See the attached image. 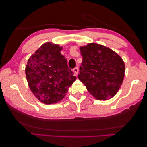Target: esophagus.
<instances>
[{"label": "esophagus", "mask_w": 147, "mask_h": 147, "mask_svg": "<svg viewBox=\"0 0 147 147\" xmlns=\"http://www.w3.org/2000/svg\"><path fill=\"white\" fill-rule=\"evenodd\" d=\"M73 72L74 73V74H76V75H77L78 73V67H75L73 69Z\"/></svg>", "instance_id": "1"}]
</instances>
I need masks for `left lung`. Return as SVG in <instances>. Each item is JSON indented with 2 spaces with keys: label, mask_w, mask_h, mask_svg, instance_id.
Wrapping results in <instances>:
<instances>
[{
  "label": "left lung",
  "mask_w": 147,
  "mask_h": 147,
  "mask_svg": "<svg viewBox=\"0 0 147 147\" xmlns=\"http://www.w3.org/2000/svg\"><path fill=\"white\" fill-rule=\"evenodd\" d=\"M83 57L78 79L98 100H107L116 94L123 83L125 65L116 52L98 43L80 47Z\"/></svg>",
  "instance_id": "left-lung-1"
}]
</instances>
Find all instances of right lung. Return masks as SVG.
<instances>
[{
	"instance_id": "1",
	"label": "right lung",
	"mask_w": 147,
	"mask_h": 147,
	"mask_svg": "<svg viewBox=\"0 0 147 147\" xmlns=\"http://www.w3.org/2000/svg\"><path fill=\"white\" fill-rule=\"evenodd\" d=\"M62 47L46 42L31 55L25 74L31 91L45 104L57 103L63 99L76 76L61 54Z\"/></svg>"
}]
</instances>
